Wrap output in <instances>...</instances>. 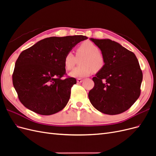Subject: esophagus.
I'll return each mask as SVG.
<instances>
[{
    "label": "esophagus",
    "mask_w": 156,
    "mask_h": 156,
    "mask_svg": "<svg viewBox=\"0 0 156 156\" xmlns=\"http://www.w3.org/2000/svg\"><path fill=\"white\" fill-rule=\"evenodd\" d=\"M83 81V80L81 79H77V82L78 83H82Z\"/></svg>",
    "instance_id": "1"
}]
</instances>
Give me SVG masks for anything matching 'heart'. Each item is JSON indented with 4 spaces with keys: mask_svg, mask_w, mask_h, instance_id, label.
I'll use <instances>...</instances> for the list:
<instances>
[{
    "mask_svg": "<svg viewBox=\"0 0 156 156\" xmlns=\"http://www.w3.org/2000/svg\"><path fill=\"white\" fill-rule=\"evenodd\" d=\"M77 57L83 56L79 61L80 66L74 68L69 75L72 78L81 79L89 76L92 71L95 72L101 70L105 65L104 56L99 51L98 47L90 41H84L76 51ZM76 56L73 52L69 51L64 58V64L68 70L72 69L76 63Z\"/></svg>",
    "mask_w": 156,
    "mask_h": 156,
    "instance_id": "heart-1",
    "label": "heart"
}]
</instances>
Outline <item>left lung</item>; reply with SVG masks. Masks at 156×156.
Instances as JSON below:
<instances>
[{"label": "left lung", "mask_w": 156, "mask_h": 156, "mask_svg": "<svg viewBox=\"0 0 156 156\" xmlns=\"http://www.w3.org/2000/svg\"><path fill=\"white\" fill-rule=\"evenodd\" d=\"M104 56L105 65L92 78L94 88L88 98L92 105L104 114L124 112L137 100L143 72L135 55L109 39L90 38Z\"/></svg>", "instance_id": "obj_1"}]
</instances>
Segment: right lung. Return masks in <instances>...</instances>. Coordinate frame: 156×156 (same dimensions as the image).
<instances>
[{
    "mask_svg": "<svg viewBox=\"0 0 156 156\" xmlns=\"http://www.w3.org/2000/svg\"><path fill=\"white\" fill-rule=\"evenodd\" d=\"M87 36L50 37L23 51L16 62L13 87L22 104L41 115L62 110L69 100L76 79L66 74L64 56Z\"/></svg>",
    "mask_w": 156,
    "mask_h": 156,
    "instance_id": "obj_1",
    "label": "right lung"
}]
</instances>
